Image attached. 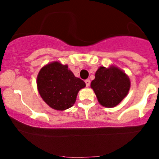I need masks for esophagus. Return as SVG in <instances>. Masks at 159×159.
Here are the masks:
<instances>
[{
    "label": "esophagus",
    "instance_id": "esophagus-1",
    "mask_svg": "<svg viewBox=\"0 0 159 159\" xmlns=\"http://www.w3.org/2000/svg\"><path fill=\"white\" fill-rule=\"evenodd\" d=\"M85 84H86V86H87V87H89L90 84V81L89 79L85 80Z\"/></svg>",
    "mask_w": 159,
    "mask_h": 159
}]
</instances>
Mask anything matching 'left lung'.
Here are the masks:
<instances>
[{
  "label": "left lung",
  "instance_id": "8db88e82",
  "mask_svg": "<svg viewBox=\"0 0 159 159\" xmlns=\"http://www.w3.org/2000/svg\"><path fill=\"white\" fill-rule=\"evenodd\" d=\"M90 86L98 102L102 106L113 107L126 96L130 88V81L125 72L117 67L101 66L96 71Z\"/></svg>",
  "mask_w": 159,
  "mask_h": 159
}]
</instances>
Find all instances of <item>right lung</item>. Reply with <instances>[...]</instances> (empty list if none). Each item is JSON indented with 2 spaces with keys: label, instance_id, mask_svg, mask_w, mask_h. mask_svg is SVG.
Returning a JSON list of instances; mask_svg holds the SVG:
<instances>
[{
  "label": "right lung",
  "instance_id": "add662e5",
  "mask_svg": "<svg viewBox=\"0 0 159 159\" xmlns=\"http://www.w3.org/2000/svg\"><path fill=\"white\" fill-rule=\"evenodd\" d=\"M86 86L68 66L54 62L45 66L37 76V87L43 99L53 109L63 111L73 106L78 91Z\"/></svg>",
  "mask_w": 159,
  "mask_h": 159
}]
</instances>
